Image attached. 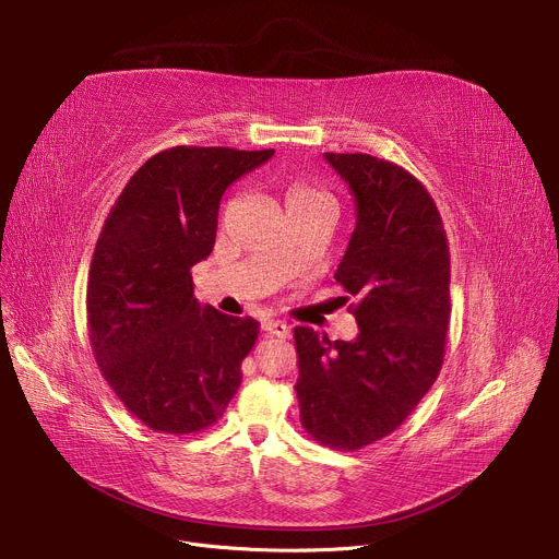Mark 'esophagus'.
I'll list each match as a JSON object with an SVG mask.
<instances>
[{"label":"esophagus","mask_w":559,"mask_h":559,"mask_svg":"<svg viewBox=\"0 0 559 559\" xmlns=\"http://www.w3.org/2000/svg\"><path fill=\"white\" fill-rule=\"evenodd\" d=\"M262 331L267 335H274V337H289V326L285 324V321H278V319H264L262 321Z\"/></svg>","instance_id":"34e87169"}]
</instances>
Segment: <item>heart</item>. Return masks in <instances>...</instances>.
<instances>
[{"label": "heart", "mask_w": 559, "mask_h": 559, "mask_svg": "<svg viewBox=\"0 0 559 559\" xmlns=\"http://www.w3.org/2000/svg\"><path fill=\"white\" fill-rule=\"evenodd\" d=\"M321 201L331 203L329 192L321 190L319 186H314L310 181H295V183H289L285 190L287 209H295V205H308V203H321Z\"/></svg>", "instance_id": "1"}]
</instances>
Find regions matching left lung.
<instances>
[{
	"instance_id": "obj_1",
	"label": "left lung",
	"mask_w": 559,
	"mask_h": 559,
	"mask_svg": "<svg viewBox=\"0 0 559 559\" xmlns=\"http://www.w3.org/2000/svg\"><path fill=\"white\" fill-rule=\"evenodd\" d=\"M356 201L335 272L358 321L354 342L295 329L301 424L319 444L358 451L394 432L439 376L451 321V253L428 190L396 163L326 154ZM348 297H344L346 301Z\"/></svg>"
}]
</instances>
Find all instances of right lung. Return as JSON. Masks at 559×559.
<instances>
[{
	"mask_svg": "<svg viewBox=\"0 0 559 559\" xmlns=\"http://www.w3.org/2000/svg\"><path fill=\"white\" fill-rule=\"evenodd\" d=\"M272 156L171 146L131 176L104 222L87 274V333L110 390L156 432L217 424L242 383L260 324L201 306L190 270L215 247L226 188Z\"/></svg>",
	"mask_w": 559,
	"mask_h": 559,
	"instance_id": "right-lung-1",
	"label": "right lung"
}]
</instances>
